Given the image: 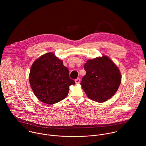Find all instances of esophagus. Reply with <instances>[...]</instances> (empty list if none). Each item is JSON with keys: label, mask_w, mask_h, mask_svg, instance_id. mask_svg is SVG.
Wrapping results in <instances>:
<instances>
[{"label": "esophagus", "mask_w": 146, "mask_h": 146, "mask_svg": "<svg viewBox=\"0 0 146 146\" xmlns=\"http://www.w3.org/2000/svg\"><path fill=\"white\" fill-rule=\"evenodd\" d=\"M80 81H81V80L79 78H78L75 80V82L76 83V84H79V83L80 82Z\"/></svg>", "instance_id": "obj_1"}]
</instances>
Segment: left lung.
Masks as SVG:
<instances>
[{
  "mask_svg": "<svg viewBox=\"0 0 146 146\" xmlns=\"http://www.w3.org/2000/svg\"><path fill=\"white\" fill-rule=\"evenodd\" d=\"M84 68L86 74L82 77L80 84L89 99L102 103L115 94L121 84V75L108 56L103 55L88 59Z\"/></svg>",
  "mask_w": 146,
  "mask_h": 146,
  "instance_id": "8db88e82",
  "label": "left lung"
}]
</instances>
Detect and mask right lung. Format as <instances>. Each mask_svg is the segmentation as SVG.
<instances>
[{
    "mask_svg": "<svg viewBox=\"0 0 146 146\" xmlns=\"http://www.w3.org/2000/svg\"><path fill=\"white\" fill-rule=\"evenodd\" d=\"M29 83L38 100L49 105L65 99L69 86L75 84L70 78L68 69L63 61L52 52L46 53L32 64L29 73Z\"/></svg>",
    "mask_w": 146,
    "mask_h": 146,
    "instance_id": "right-lung-1",
    "label": "right lung"
}]
</instances>
